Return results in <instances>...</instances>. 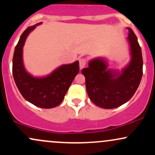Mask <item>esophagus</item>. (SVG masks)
<instances>
[{
    "mask_svg": "<svg viewBox=\"0 0 155 155\" xmlns=\"http://www.w3.org/2000/svg\"><path fill=\"white\" fill-rule=\"evenodd\" d=\"M86 64H87L86 58H81V59L79 60V66L81 69H82L83 68H84L85 65H86Z\"/></svg>",
    "mask_w": 155,
    "mask_h": 155,
    "instance_id": "34e87169",
    "label": "esophagus"
}]
</instances>
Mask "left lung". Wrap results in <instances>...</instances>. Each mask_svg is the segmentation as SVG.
<instances>
[{
	"label": "left lung",
	"instance_id": "1",
	"mask_svg": "<svg viewBox=\"0 0 155 155\" xmlns=\"http://www.w3.org/2000/svg\"><path fill=\"white\" fill-rule=\"evenodd\" d=\"M128 41L131 59L122 71L108 69L107 62L95 58L89 62L81 73L85 76L88 96L93 104L111 109L127 102L138 89L143 75V58L138 38L131 28Z\"/></svg>",
	"mask_w": 155,
	"mask_h": 155
}]
</instances>
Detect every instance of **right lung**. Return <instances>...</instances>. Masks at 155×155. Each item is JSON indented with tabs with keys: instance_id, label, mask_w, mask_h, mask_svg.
Here are the masks:
<instances>
[{
	"instance_id": "1",
	"label": "right lung",
	"mask_w": 155,
	"mask_h": 155,
	"mask_svg": "<svg viewBox=\"0 0 155 155\" xmlns=\"http://www.w3.org/2000/svg\"><path fill=\"white\" fill-rule=\"evenodd\" d=\"M41 24V22H39L28 27L21 35L14 52L12 73L16 85L26 101L38 107L51 108L63 101L79 71V63L76 61L63 65L44 77H34L27 72L23 64V47L29 33Z\"/></svg>"
}]
</instances>
